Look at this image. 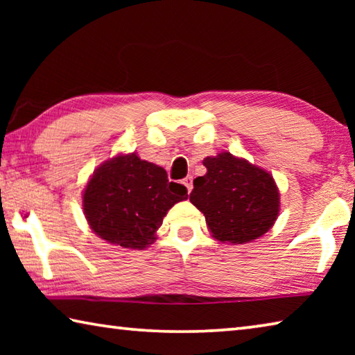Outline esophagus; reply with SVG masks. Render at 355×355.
<instances>
[{
    "label": "esophagus",
    "instance_id": "1",
    "mask_svg": "<svg viewBox=\"0 0 355 355\" xmlns=\"http://www.w3.org/2000/svg\"><path fill=\"white\" fill-rule=\"evenodd\" d=\"M183 184L186 186V189H188V192L192 191V177H186L183 180Z\"/></svg>",
    "mask_w": 355,
    "mask_h": 355
}]
</instances>
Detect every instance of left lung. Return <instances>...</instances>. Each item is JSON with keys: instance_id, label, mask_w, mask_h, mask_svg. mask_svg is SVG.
I'll return each instance as SVG.
<instances>
[{"instance_id": "1", "label": "left lung", "mask_w": 355, "mask_h": 355, "mask_svg": "<svg viewBox=\"0 0 355 355\" xmlns=\"http://www.w3.org/2000/svg\"><path fill=\"white\" fill-rule=\"evenodd\" d=\"M189 200L205 216L213 236L244 244L264 235L279 216V189L271 173L222 152L203 159Z\"/></svg>"}]
</instances>
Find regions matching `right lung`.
Instances as JSON below:
<instances>
[{
    "instance_id": "right-lung-1",
    "label": "right lung",
    "mask_w": 355,
    "mask_h": 355,
    "mask_svg": "<svg viewBox=\"0 0 355 355\" xmlns=\"http://www.w3.org/2000/svg\"><path fill=\"white\" fill-rule=\"evenodd\" d=\"M188 199L183 184L169 182L163 167L136 153L120 155L94 172L83 196L92 230L107 243L144 249L177 202Z\"/></svg>"
}]
</instances>
